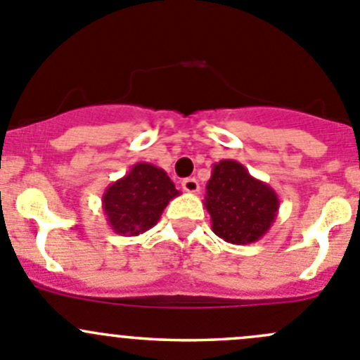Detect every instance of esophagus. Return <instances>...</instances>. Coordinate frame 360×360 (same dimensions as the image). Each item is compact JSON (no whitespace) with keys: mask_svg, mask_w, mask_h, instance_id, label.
<instances>
[{"mask_svg":"<svg viewBox=\"0 0 360 360\" xmlns=\"http://www.w3.org/2000/svg\"><path fill=\"white\" fill-rule=\"evenodd\" d=\"M181 186H183V190L186 191V193H197V191L200 190L198 181L195 179V177H188V179H184L183 183H181Z\"/></svg>","mask_w":360,"mask_h":360,"instance_id":"34e87169","label":"esophagus"}]
</instances>
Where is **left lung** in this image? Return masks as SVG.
I'll list each match as a JSON object with an SVG mask.
<instances>
[{
    "mask_svg": "<svg viewBox=\"0 0 360 360\" xmlns=\"http://www.w3.org/2000/svg\"><path fill=\"white\" fill-rule=\"evenodd\" d=\"M204 205L216 236L226 243L250 244L269 232L280 198L267 183L255 179L243 163L221 160L212 165Z\"/></svg>",
    "mask_w": 360,
    "mask_h": 360,
    "instance_id": "obj_1",
    "label": "left lung"
}]
</instances>
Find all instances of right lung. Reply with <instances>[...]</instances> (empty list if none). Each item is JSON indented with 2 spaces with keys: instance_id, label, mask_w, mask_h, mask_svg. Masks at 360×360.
Instances as JSON below:
<instances>
[{
  "instance_id": "right-lung-1",
  "label": "right lung",
  "mask_w": 360,
  "mask_h": 360,
  "mask_svg": "<svg viewBox=\"0 0 360 360\" xmlns=\"http://www.w3.org/2000/svg\"><path fill=\"white\" fill-rule=\"evenodd\" d=\"M179 193L165 170L141 162L127 176L109 184L102 207L114 232L127 237L139 236L158 223L163 209Z\"/></svg>"
}]
</instances>
